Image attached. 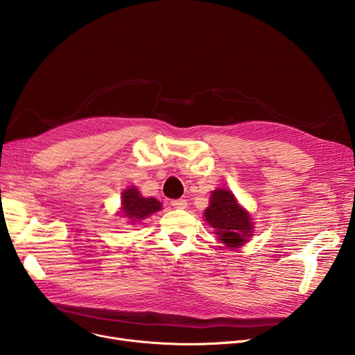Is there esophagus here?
Listing matches in <instances>:
<instances>
[{"mask_svg": "<svg viewBox=\"0 0 355 355\" xmlns=\"http://www.w3.org/2000/svg\"><path fill=\"white\" fill-rule=\"evenodd\" d=\"M171 205L175 209H185L187 208V200L185 199H174V200H171Z\"/></svg>", "mask_w": 355, "mask_h": 355, "instance_id": "esophagus-1", "label": "esophagus"}]
</instances>
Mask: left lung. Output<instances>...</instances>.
I'll return each instance as SVG.
<instances>
[{
  "mask_svg": "<svg viewBox=\"0 0 355 355\" xmlns=\"http://www.w3.org/2000/svg\"><path fill=\"white\" fill-rule=\"evenodd\" d=\"M204 216L214 227L220 243L229 248L243 245L252 236L250 214L239 205L229 189L212 191L209 207L205 209Z\"/></svg>",
  "mask_w": 355,
  "mask_h": 355,
  "instance_id": "left-lung-1",
  "label": "left lung"
}]
</instances>
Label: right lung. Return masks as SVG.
I'll use <instances>...</instances> for the list:
<instances>
[{
    "label": "right lung",
    "mask_w": 355,
    "mask_h": 355,
    "mask_svg": "<svg viewBox=\"0 0 355 355\" xmlns=\"http://www.w3.org/2000/svg\"><path fill=\"white\" fill-rule=\"evenodd\" d=\"M122 212L123 218L130 219V223L146 219L151 214L162 209V204L155 198H144L137 188L132 187L122 192Z\"/></svg>",
    "instance_id": "obj_1"
}]
</instances>
